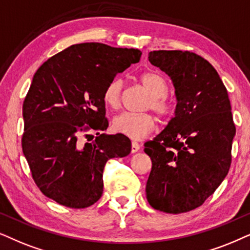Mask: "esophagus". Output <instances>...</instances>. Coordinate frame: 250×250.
Masks as SVG:
<instances>
[{
  "label": "esophagus",
  "mask_w": 250,
  "mask_h": 250,
  "mask_svg": "<svg viewBox=\"0 0 250 250\" xmlns=\"http://www.w3.org/2000/svg\"><path fill=\"white\" fill-rule=\"evenodd\" d=\"M139 148H141V146H139L137 143L136 142H132L131 143V153H136L139 151Z\"/></svg>",
  "instance_id": "34e87169"
}]
</instances>
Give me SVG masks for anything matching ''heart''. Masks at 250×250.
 Here are the masks:
<instances>
[{"instance_id":"obj_1","label":"heart","mask_w":250,"mask_h":250,"mask_svg":"<svg viewBox=\"0 0 250 250\" xmlns=\"http://www.w3.org/2000/svg\"><path fill=\"white\" fill-rule=\"evenodd\" d=\"M141 83L151 96L147 108L152 109L161 120L170 119L174 114V106L166 95L168 92V83L160 73L145 72L141 75ZM123 81L120 78L111 80L103 92V102L109 108L116 109L121 104ZM156 127L155 119L151 114H127L122 113L112 121V129L115 132L127 136L134 141L145 138Z\"/></svg>"}]
</instances>
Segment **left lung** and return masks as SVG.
Returning <instances> with one entry per match:
<instances>
[{
    "mask_svg": "<svg viewBox=\"0 0 250 250\" xmlns=\"http://www.w3.org/2000/svg\"><path fill=\"white\" fill-rule=\"evenodd\" d=\"M171 79L175 116L144 152L152 160L146 199L156 210L182 214L200 207L231 166L235 125L225 85L210 62L181 50L148 53Z\"/></svg>",
    "mask_w": 250,
    "mask_h": 250,
    "instance_id": "obj_1",
    "label": "left lung"
}]
</instances>
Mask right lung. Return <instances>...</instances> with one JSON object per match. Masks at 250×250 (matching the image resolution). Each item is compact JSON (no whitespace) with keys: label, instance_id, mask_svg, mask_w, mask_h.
Masks as SVG:
<instances>
[{"label":"right lung","instance_id":"add662e5","mask_svg":"<svg viewBox=\"0 0 250 250\" xmlns=\"http://www.w3.org/2000/svg\"><path fill=\"white\" fill-rule=\"evenodd\" d=\"M141 56L138 49L80 43L36 71L22 105L21 145L33 179L45 197L75 209L101 199L106 162L131 152L127 136L99 134L108 127L103 92ZM88 131H97L98 137L82 145L78 137Z\"/></svg>","mask_w":250,"mask_h":250}]
</instances>
